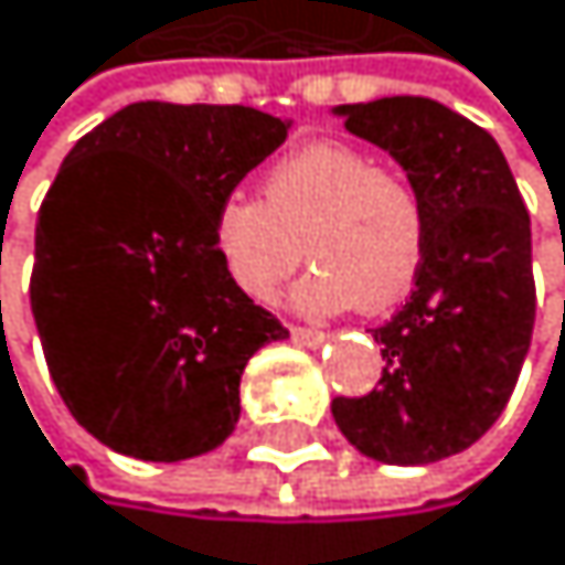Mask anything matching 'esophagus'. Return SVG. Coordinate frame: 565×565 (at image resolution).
<instances>
[{
  "mask_svg": "<svg viewBox=\"0 0 565 565\" xmlns=\"http://www.w3.org/2000/svg\"><path fill=\"white\" fill-rule=\"evenodd\" d=\"M291 339H295V343H301V347H322V343H326V332L295 326V329H291Z\"/></svg>",
  "mask_w": 565,
  "mask_h": 565,
  "instance_id": "obj_1",
  "label": "esophagus"
}]
</instances>
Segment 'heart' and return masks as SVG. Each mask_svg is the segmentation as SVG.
<instances>
[{
  "label": "heart",
  "mask_w": 565,
  "mask_h": 565,
  "mask_svg": "<svg viewBox=\"0 0 565 565\" xmlns=\"http://www.w3.org/2000/svg\"><path fill=\"white\" fill-rule=\"evenodd\" d=\"M212 257L230 285L267 305L301 264L316 260L291 291L305 316L353 308L384 311L401 301L425 257V212L415 188L377 168L350 143H311L264 174L260 202L230 195L212 215Z\"/></svg>",
  "instance_id": "b5f03b06"
}]
</instances>
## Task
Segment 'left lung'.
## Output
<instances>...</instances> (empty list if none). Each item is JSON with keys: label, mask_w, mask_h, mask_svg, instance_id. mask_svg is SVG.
<instances>
[{"label": "left lung", "mask_w": 565, "mask_h": 565, "mask_svg": "<svg viewBox=\"0 0 565 565\" xmlns=\"http://www.w3.org/2000/svg\"><path fill=\"white\" fill-rule=\"evenodd\" d=\"M332 116L405 171L425 212L415 291L374 329L381 387L335 397L347 443L391 467L470 449L522 374L535 326L532 222L498 140L443 102L394 95Z\"/></svg>", "instance_id": "1"}]
</instances>
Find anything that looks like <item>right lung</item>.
<instances>
[{
	"instance_id": "obj_1",
	"label": "right lung",
	"mask_w": 565,
	"mask_h": 565,
	"mask_svg": "<svg viewBox=\"0 0 565 565\" xmlns=\"http://www.w3.org/2000/svg\"><path fill=\"white\" fill-rule=\"evenodd\" d=\"M288 129L249 106L132 102L64 157L30 308L67 412L102 446L181 463L233 436L249 356L288 329L230 285L209 230Z\"/></svg>"
}]
</instances>
